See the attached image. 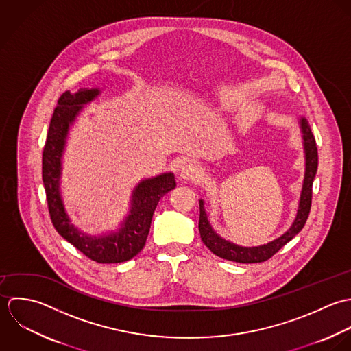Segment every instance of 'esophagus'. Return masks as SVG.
<instances>
[{
  "instance_id": "obj_1",
  "label": "esophagus",
  "mask_w": 351,
  "mask_h": 351,
  "mask_svg": "<svg viewBox=\"0 0 351 351\" xmlns=\"http://www.w3.org/2000/svg\"><path fill=\"white\" fill-rule=\"evenodd\" d=\"M199 173H201L199 167L193 161L184 164L180 169V178L186 180H195L199 176Z\"/></svg>"
}]
</instances>
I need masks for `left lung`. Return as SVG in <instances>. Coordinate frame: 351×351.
<instances>
[{
	"instance_id": "8db88e82",
	"label": "left lung",
	"mask_w": 351,
	"mask_h": 351,
	"mask_svg": "<svg viewBox=\"0 0 351 351\" xmlns=\"http://www.w3.org/2000/svg\"><path fill=\"white\" fill-rule=\"evenodd\" d=\"M300 128L302 133L304 150H305V176H304V184L301 190L298 210L291 226L278 239L267 244L258 245V247H241L222 239L219 234L214 232L208 219L204 201L201 199L199 201V233L204 244L214 255L226 261L237 262V263H261L270 259L274 254H277L286 243H289L304 228L311 211V205H312V184L317 171V147H316L315 137L311 132L309 123L304 117H301L300 119Z\"/></svg>"
}]
</instances>
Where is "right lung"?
<instances>
[{
  "label": "right lung",
  "mask_w": 351,
  "mask_h": 351,
  "mask_svg": "<svg viewBox=\"0 0 351 351\" xmlns=\"http://www.w3.org/2000/svg\"><path fill=\"white\" fill-rule=\"evenodd\" d=\"M100 89L81 88L75 93L66 90L58 99L50 121L42 157V178L51 222L57 232L78 251L97 263H122L134 258L145 245L153 213L158 201L176 187L172 172L141 180L132 194L130 213L117 230L103 236H90L71 222L61 195L62 154L68 133L84 104L97 97Z\"/></svg>",
  "instance_id": "right-lung-1"
}]
</instances>
